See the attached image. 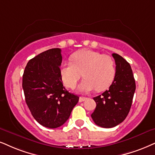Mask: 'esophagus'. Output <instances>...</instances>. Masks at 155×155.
Returning a JSON list of instances; mask_svg holds the SVG:
<instances>
[{
	"label": "esophagus",
	"instance_id": "obj_1",
	"mask_svg": "<svg viewBox=\"0 0 155 155\" xmlns=\"http://www.w3.org/2000/svg\"><path fill=\"white\" fill-rule=\"evenodd\" d=\"M87 97H79V102H82V101H85L87 99Z\"/></svg>",
	"mask_w": 155,
	"mask_h": 155
}]
</instances>
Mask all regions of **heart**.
<instances>
[{"instance_id": "b5f03b06", "label": "heart", "mask_w": 155, "mask_h": 155, "mask_svg": "<svg viewBox=\"0 0 155 155\" xmlns=\"http://www.w3.org/2000/svg\"><path fill=\"white\" fill-rule=\"evenodd\" d=\"M71 60L72 62H64L60 68L61 76L66 87H75L81 75L85 77L79 87L82 92L94 89L97 91H104L113 82L116 67L114 61L109 55L85 49L74 53Z\"/></svg>"}]
</instances>
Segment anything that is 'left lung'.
Wrapping results in <instances>:
<instances>
[{"label":"left lung","mask_w":155,"mask_h":155,"mask_svg":"<svg viewBox=\"0 0 155 155\" xmlns=\"http://www.w3.org/2000/svg\"><path fill=\"white\" fill-rule=\"evenodd\" d=\"M116 64L114 79L101 95L94 97L97 107L91 117L98 126L111 128L126 119L136 89L130 64L117 54H112Z\"/></svg>","instance_id":"obj_1"}]
</instances>
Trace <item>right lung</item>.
<instances>
[{"mask_svg": "<svg viewBox=\"0 0 155 155\" xmlns=\"http://www.w3.org/2000/svg\"><path fill=\"white\" fill-rule=\"evenodd\" d=\"M61 51L56 48L37 55L28 62L23 75L25 102L31 114L41 125L51 129L68 120L79 99L63 85Z\"/></svg>", "mask_w": 155, "mask_h": 155, "instance_id": "add662e5", "label": "right lung"}]
</instances>
